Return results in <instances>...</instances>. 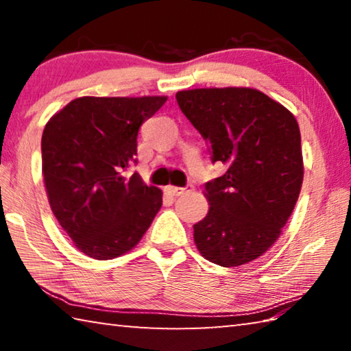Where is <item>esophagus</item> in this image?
Here are the masks:
<instances>
[{
	"label": "esophagus",
	"instance_id": "34e87169",
	"mask_svg": "<svg viewBox=\"0 0 351 351\" xmlns=\"http://www.w3.org/2000/svg\"><path fill=\"white\" fill-rule=\"evenodd\" d=\"M192 189H193L192 186H186V187H175V186H169V187H167V192H169L170 195H173V197H181V195L190 192V190H192Z\"/></svg>",
	"mask_w": 351,
	"mask_h": 351
}]
</instances>
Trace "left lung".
Instances as JSON below:
<instances>
[{"label": "left lung", "instance_id": "obj_1", "mask_svg": "<svg viewBox=\"0 0 351 351\" xmlns=\"http://www.w3.org/2000/svg\"><path fill=\"white\" fill-rule=\"evenodd\" d=\"M190 123L228 170L204 186L207 215L193 224L198 251L212 263L240 266L280 237L304 181L295 117L252 88H198L176 93Z\"/></svg>", "mask_w": 351, "mask_h": 351}]
</instances>
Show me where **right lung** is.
Here are the masks:
<instances>
[{
    "label": "right lung",
    "mask_w": 351,
    "mask_h": 351,
    "mask_svg": "<svg viewBox=\"0 0 351 351\" xmlns=\"http://www.w3.org/2000/svg\"><path fill=\"white\" fill-rule=\"evenodd\" d=\"M167 97H79L46 123L43 178L51 209L75 247L110 260L138 245L162 192L128 176L142 123Z\"/></svg>",
    "instance_id": "1"
}]
</instances>
